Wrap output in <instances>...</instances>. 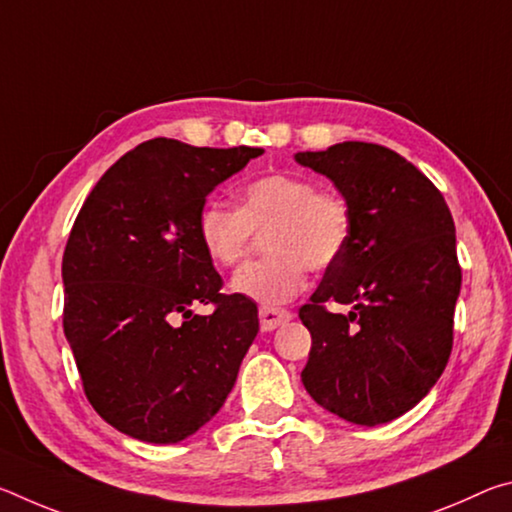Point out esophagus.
<instances>
[{"instance_id": "esophagus-1", "label": "esophagus", "mask_w": 512, "mask_h": 512, "mask_svg": "<svg viewBox=\"0 0 512 512\" xmlns=\"http://www.w3.org/2000/svg\"><path fill=\"white\" fill-rule=\"evenodd\" d=\"M287 320H291V311L287 309H271V307L259 309V325H262L264 332H271V329L284 325Z\"/></svg>"}]
</instances>
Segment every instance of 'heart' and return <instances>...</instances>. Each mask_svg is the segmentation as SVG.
<instances>
[{
  "mask_svg": "<svg viewBox=\"0 0 512 512\" xmlns=\"http://www.w3.org/2000/svg\"><path fill=\"white\" fill-rule=\"evenodd\" d=\"M198 241L216 266H235L248 253L253 232H266V259L241 266L232 291L262 307H280L305 289L307 268L325 271L343 257L352 235L350 207L320 192L311 178L268 173L239 196V210L210 201L198 214Z\"/></svg>",
  "mask_w": 512,
  "mask_h": 512,
  "instance_id": "1",
  "label": "heart"
}]
</instances>
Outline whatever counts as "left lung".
<instances>
[{
	"label": "left lung",
	"mask_w": 512,
	"mask_h": 512,
	"mask_svg": "<svg viewBox=\"0 0 512 512\" xmlns=\"http://www.w3.org/2000/svg\"><path fill=\"white\" fill-rule=\"evenodd\" d=\"M296 160L332 180L352 216L348 250L300 307L311 334L302 384L343 420L391 422L431 391L452 354L461 291L452 212L386 146L343 142ZM325 301L353 311L332 315Z\"/></svg>",
	"instance_id": "8db88e82"
}]
</instances>
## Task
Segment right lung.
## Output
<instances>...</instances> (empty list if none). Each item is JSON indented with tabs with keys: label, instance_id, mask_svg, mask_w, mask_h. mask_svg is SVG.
<instances>
[{
	"label": "right lung",
	"instance_id": "obj_1",
	"mask_svg": "<svg viewBox=\"0 0 512 512\" xmlns=\"http://www.w3.org/2000/svg\"><path fill=\"white\" fill-rule=\"evenodd\" d=\"M262 153L155 137L121 155L76 216L63 255L65 336L94 411L126 436L180 443L235 386L257 305L221 293L196 225L207 194ZM198 304L215 311L198 317Z\"/></svg>",
	"mask_w": 512,
	"mask_h": 512
}]
</instances>
